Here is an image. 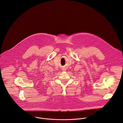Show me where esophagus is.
I'll use <instances>...</instances> for the list:
<instances>
[{
    "label": "esophagus",
    "instance_id": "obj_1",
    "mask_svg": "<svg viewBox=\"0 0 123 123\" xmlns=\"http://www.w3.org/2000/svg\"><path fill=\"white\" fill-rule=\"evenodd\" d=\"M66 69L65 68H63L62 71H66Z\"/></svg>",
    "mask_w": 123,
    "mask_h": 123
}]
</instances>
